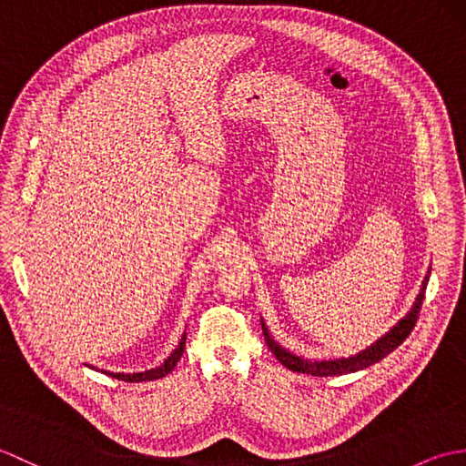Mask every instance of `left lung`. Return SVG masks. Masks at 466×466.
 <instances>
[{"instance_id": "8db88e82", "label": "left lung", "mask_w": 466, "mask_h": 466, "mask_svg": "<svg viewBox=\"0 0 466 466\" xmlns=\"http://www.w3.org/2000/svg\"><path fill=\"white\" fill-rule=\"evenodd\" d=\"M427 284H429V276L424 279L422 282V290L419 294L417 302H414L412 310L404 316V319L394 326V329L382 336L380 340H376V344L369 346V349L359 352L356 356H350V359H339V360H322V362H312V360H304L300 356H294L289 350L280 349L279 344H276L270 334L268 329L262 324V332H264V339L266 344H268V349L272 350V354L276 356V360L282 362L286 369L294 370V372H302V374H312V376H339V374H346V372H354V370H362L366 366H370L374 362L382 360L384 356H389L392 350H397L399 346L407 340V336L412 332L414 324L419 320V314L422 309V300H424V290H427Z\"/></svg>"}]
</instances>
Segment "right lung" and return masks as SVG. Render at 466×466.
Wrapping results in <instances>:
<instances>
[{
	"instance_id": "add662e5",
	"label": "right lung",
	"mask_w": 466,
	"mask_h": 466,
	"mask_svg": "<svg viewBox=\"0 0 466 466\" xmlns=\"http://www.w3.org/2000/svg\"><path fill=\"white\" fill-rule=\"evenodd\" d=\"M184 349H186V334L182 336V340H180V344H177V349L170 356H167V360L157 366V369H152L147 372H136V374H122V372H107V374L114 376V379H117V380H124V382H146V380L162 379V376H166L167 372L174 370V366L177 364V360L182 359Z\"/></svg>"
}]
</instances>
